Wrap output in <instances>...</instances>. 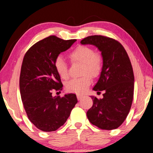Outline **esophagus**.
Listing matches in <instances>:
<instances>
[{
	"label": "esophagus",
	"mask_w": 153,
	"mask_h": 153,
	"mask_svg": "<svg viewBox=\"0 0 153 153\" xmlns=\"http://www.w3.org/2000/svg\"><path fill=\"white\" fill-rule=\"evenodd\" d=\"M76 97H77V99H78L79 101V100H81L83 98V96L80 95V94H77Z\"/></svg>",
	"instance_id": "obj_1"
}]
</instances>
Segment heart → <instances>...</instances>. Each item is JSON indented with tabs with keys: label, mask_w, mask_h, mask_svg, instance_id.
I'll list each match as a JSON object with an SVG mask.
<instances>
[{
	"label": "heart",
	"mask_w": 153,
	"mask_h": 153,
	"mask_svg": "<svg viewBox=\"0 0 153 153\" xmlns=\"http://www.w3.org/2000/svg\"><path fill=\"white\" fill-rule=\"evenodd\" d=\"M69 57L72 63L82 64V75L80 78L72 79L66 84L68 91L76 94H83L91 85V77H97L103 68V59L99 53L94 52L93 48L86 45H79L69 52ZM55 70L63 79L69 77L67 63L62 56H56L54 62Z\"/></svg>",
	"instance_id": "obj_1"
}]
</instances>
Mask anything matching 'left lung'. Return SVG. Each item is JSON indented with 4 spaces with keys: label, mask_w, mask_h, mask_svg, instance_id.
Listing matches in <instances>:
<instances>
[{
    "label": "left lung",
    "mask_w": 153,
    "mask_h": 153,
    "mask_svg": "<svg viewBox=\"0 0 153 153\" xmlns=\"http://www.w3.org/2000/svg\"><path fill=\"white\" fill-rule=\"evenodd\" d=\"M94 45L103 56L101 76L93 89L103 91V99L91 97L93 105L86 113L88 120L103 130L118 128L131 110L134 94V74L129 56L123 45L103 35H91L81 41Z\"/></svg>",
    "instance_id": "obj_1"
}]
</instances>
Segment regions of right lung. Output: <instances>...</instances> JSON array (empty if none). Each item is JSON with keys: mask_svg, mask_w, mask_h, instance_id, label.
Instances as JSON below:
<instances>
[{"mask_svg": "<svg viewBox=\"0 0 153 153\" xmlns=\"http://www.w3.org/2000/svg\"><path fill=\"white\" fill-rule=\"evenodd\" d=\"M76 40L50 35L33 45L24 56L20 75V95L28 118L40 131H55L63 126L77 103L74 94L63 97L52 96V92H60L63 88L54 60Z\"/></svg>", "mask_w": 153, "mask_h": 153, "instance_id": "right-lung-1", "label": "right lung"}]
</instances>
